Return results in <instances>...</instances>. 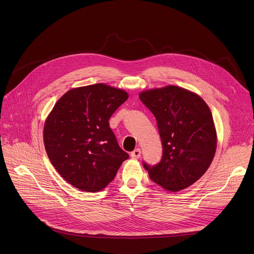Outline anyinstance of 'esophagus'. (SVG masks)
Returning <instances> with one entry per match:
<instances>
[{
    "mask_svg": "<svg viewBox=\"0 0 254 254\" xmlns=\"http://www.w3.org/2000/svg\"><path fill=\"white\" fill-rule=\"evenodd\" d=\"M141 155V152H140V149H135L133 152L130 153V157L132 159H138Z\"/></svg>",
    "mask_w": 254,
    "mask_h": 254,
    "instance_id": "obj_1",
    "label": "esophagus"
}]
</instances>
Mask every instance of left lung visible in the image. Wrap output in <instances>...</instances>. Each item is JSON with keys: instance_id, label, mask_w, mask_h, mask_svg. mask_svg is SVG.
Returning <instances> with one entry per match:
<instances>
[{"instance_id": "8db88e82", "label": "left lung", "mask_w": 254, "mask_h": 254, "mask_svg": "<svg viewBox=\"0 0 254 254\" xmlns=\"http://www.w3.org/2000/svg\"><path fill=\"white\" fill-rule=\"evenodd\" d=\"M141 102L157 120L163 158L143 163L153 182L170 192L188 188L205 174L217 148V132L207 103L197 93L176 85L143 90Z\"/></svg>"}]
</instances>
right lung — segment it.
Instances as JSON below:
<instances>
[{
	"label": "right lung",
	"instance_id": "add662e5",
	"mask_svg": "<svg viewBox=\"0 0 254 254\" xmlns=\"http://www.w3.org/2000/svg\"><path fill=\"white\" fill-rule=\"evenodd\" d=\"M127 98L124 89L97 83L72 88L55 103L44 124L43 140L50 162L70 185L99 192L128 159L108 124Z\"/></svg>",
	"mask_w": 254,
	"mask_h": 254
}]
</instances>
